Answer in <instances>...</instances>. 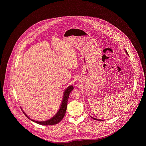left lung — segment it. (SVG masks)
<instances>
[{
	"label": "left lung",
	"mask_w": 146,
	"mask_h": 146,
	"mask_svg": "<svg viewBox=\"0 0 146 146\" xmlns=\"http://www.w3.org/2000/svg\"><path fill=\"white\" fill-rule=\"evenodd\" d=\"M125 52H126V54H127V55H128V54H127V51H126V50H125ZM91 118H92L93 119H94V120H100V121H102V120H101V119H96V118H94V117H92L91 116H90Z\"/></svg>",
	"instance_id": "1"
}]
</instances>
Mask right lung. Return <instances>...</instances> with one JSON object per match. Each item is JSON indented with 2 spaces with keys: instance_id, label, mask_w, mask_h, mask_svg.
I'll return each instance as SVG.
<instances>
[{
  "instance_id": "right-lung-1",
  "label": "right lung",
  "mask_w": 146,
  "mask_h": 146,
  "mask_svg": "<svg viewBox=\"0 0 146 146\" xmlns=\"http://www.w3.org/2000/svg\"><path fill=\"white\" fill-rule=\"evenodd\" d=\"M73 89H74V88L72 85H70L66 89V90H64V92H63L62 101V103H61V104L60 106V108L59 110L56 113L55 115H54L52 118L49 119V120L43 121H36L35 120H33V119L29 118L28 116H27V115L23 111L22 108H21V110L23 111V113L25 114V115L29 119H30L31 121L35 122V123H37V124H40V125H46V126L47 125L57 124L64 117V116L65 115V114H66L68 100V98H69L70 93L73 90Z\"/></svg>"
}]
</instances>
